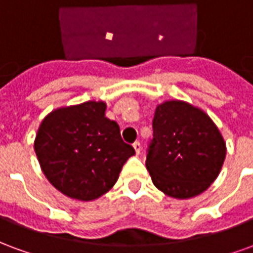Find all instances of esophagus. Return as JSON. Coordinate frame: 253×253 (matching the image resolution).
<instances>
[{
  "instance_id": "esophagus-1",
  "label": "esophagus",
  "mask_w": 253,
  "mask_h": 253,
  "mask_svg": "<svg viewBox=\"0 0 253 253\" xmlns=\"http://www.w3.org/2000/svg\"><path fill=\"white\" fill-rule=\"evenodd\" d=\"M132 148L135 149V153H137V154L141 153V143L138 142V141H137V142L132 143Z\"/></svg>"
}]
</instances>
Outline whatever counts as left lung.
I'll return each instance as SVG.
<instances>
[{
    "label": "left lung",
    "mask_w": 253,
    "mask_h": 253,
    "mask_svg": "<svg viewBox=\"0 0 253 253\" xmlns=\"http://www.w3.org/2000/svg\"><path fill=\"white\" fill-rule=\"evenodd\" d=\"M226 145L207 114L180 100L157 105L146 168L165 195L187 199L206 191L217 179Z\"/></svg>",
    "instance_id": "obj_1"
}]
</instances>
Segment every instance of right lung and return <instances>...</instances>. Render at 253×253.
<instances>
[{
  "label": "right lung",
  "mask_w": 253,
  "mask_h": 253,
  "mask_svg": "<svg viewBox=\"0 0 253 253\" xmlns=\"http://www.w3.org/2000/svg\"><path fill=\"white\" fill-rule=\"evenodd\" d=\"M35 153L48 181L69 198L93 201L110 191L122 167L135 154L105 103L86 101L52 111L35 138Z\"/></svg>",
  "instance_id": "obj_1"
}]
</instances>
